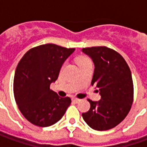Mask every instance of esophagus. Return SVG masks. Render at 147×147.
Listing matches in <instances>:
<instances>
[{
	"mask_svg": "<svg viewBox=\"0 0 147 147\" xmlns=\"http://www.w3.org/2000/svg\"><path fill=\"white\" fill-rule=\"evenodd\" d=\"M72 100H73L75 103H78L80 101V99H78V98H72Z\"/></svg>",
	"mask_w": 147,
	"mask_h": 147,
	"instance_id": "esophagus-1",
	"label": "esophagus"
}]
</instances>
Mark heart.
Masks as SVG:
<instances>
[{
  "label": "heart",
  "mask_w": 147,
  "mask_h": 147,
  "mask_svg": "<svg viewBox=\"0 0 147 147\" xmlns=\"http://www.w3.org/2000/svg\"><path fill=\"white\" fill-rule=\"evenodd\" d=\"M90 59L88 57H85V56H82V57L78 58V59H77V63L78 64V65L81 64H82V63H85L86 62H89Z\"/></svg>",
  "instance_id": "1"
}]
</instances>
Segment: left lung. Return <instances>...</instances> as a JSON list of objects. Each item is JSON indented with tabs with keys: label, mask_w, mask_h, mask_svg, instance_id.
<instances>
[{
	"label": "left lung",
	"mask_w": 147,
	"mask_h": 147,
	"mask_svg": "<svg viewBox=\"0 0 147 147\" xmlns=\"http://www.w3.org/2000/svg\"><path fill=\"white\" fill-rule=\"evenodd\" d=\"M92 59L94 71L92 85H95L100 100L88 99L91 107L82 117L90 127L107 130L118 125L130 111L134 100L132 75L125 59L106 47L83 48Z\"/></svg>",
	"instance_id": "1"
}]
</instances>
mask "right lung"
<instances>
[{
    "label": "right lung",
    "instance_id": "1",
    "mask_svg": "<svg viewBox=\"0 0 147 147\" xmlns=\"http://www.w3.org/2000/svg\"><path fill=\"white\" fill-rule=\"evenodd\" d=\"M48 43L27 51L17 65L13 94L24 117L38 127H49L59 121L71 104L50 89L66 59L75 51Z\"/></svg>",
    "mask_w": 147,
    "mask_h": 147
}]
</instances>
